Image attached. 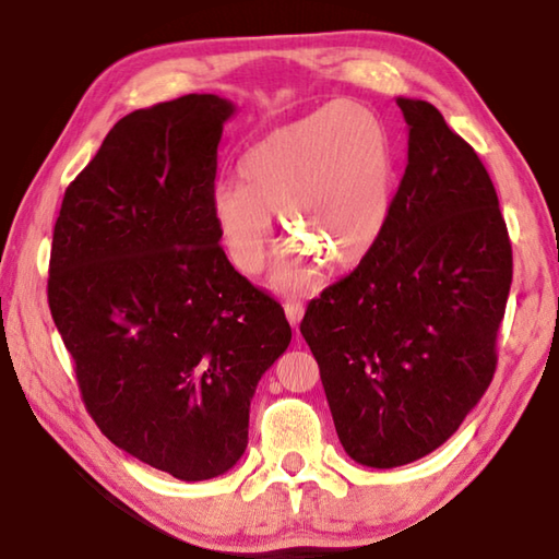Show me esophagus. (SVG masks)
Segmentation results:
<instances>
[{
	"label": "esophagus",
	"instance_id": "34e87169",
	"mask_svg": "<svg viewBox=\"0 0 559 559\" xmlns=\"http://www.w3.org/2000/svg\"><path fill=\"white\" fill-rule=\"evenodd\" d=\"M283 310H286L288 323H290L293 328H298V323L302 320V313H306V308H302V302H300V300H288L286 306H283Z\"/></svg>",
	"mask_w": 559,
	"mask_h": 559
}]
</instances>
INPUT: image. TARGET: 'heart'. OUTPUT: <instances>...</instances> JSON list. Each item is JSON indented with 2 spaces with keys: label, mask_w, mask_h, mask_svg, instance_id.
Segmentation results:
<instances>
[{
  "label": "heart",
  "mask_w": 559,
  "mask_h": 559,
  "mask_svg": "<svg viewBox=\"0 0 559 559\" xmlns=\"http://www.w3.org/2000/svg\"><path fill=\"white\" fill-rule=\"evenodd\" d=\"M241 185L219 182L210 212L226 259L257 273L273 241V222L290 241L276 283L308 286L316 259L330 269L353 266L372 249L390 214L392 157L372 110L340 100L276 128L246 150Z\"/></svg>",
  "instance_id": "heart-1"
}]
</instances>
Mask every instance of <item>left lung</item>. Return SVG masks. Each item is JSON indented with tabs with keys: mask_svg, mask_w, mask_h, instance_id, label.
I'll return each mask as SVG.
<instances>
[{
	"mask_svg": "<svg viewBox=\"0 0 559 559\" xmlns=\"http://www.w3.org/2000/svg\"><path fill=\"white\" fill-rule=\"evenodd\" d=\"M406 169L359 266L308 302L300 333L337 439L370 468L449 441L496 372L513 251L496 187L427 100L396 98Z\"/></svg>",
	"mask_w": 559,
	"mask_h": 559,
	"instance_id": "8db88e82",
	"label": "left lung"
}]
</instances>
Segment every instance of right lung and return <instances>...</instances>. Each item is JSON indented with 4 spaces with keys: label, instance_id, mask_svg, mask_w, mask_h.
I'll use <instances>...</instances> for the list:
<instances>
[{
    "label": "right lung",
    "instance_id": "obj_1",
    "mask_svg": "<svg viewBox=\"0 0 559 559\" xmlns=\"http://www.w3.org/2000/svg\"><path fill=\"white\" fill-rule=\"evenodd\" d=\"M236 112L189 93L120 118L66 189L49 308L98 429L179 480L216 478L249 443V406L290 325L226 259L210 212Z\"/></svg>",
    "mask_w": 559,
    "mask_h": 559
}]
</instances>
